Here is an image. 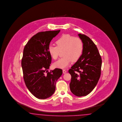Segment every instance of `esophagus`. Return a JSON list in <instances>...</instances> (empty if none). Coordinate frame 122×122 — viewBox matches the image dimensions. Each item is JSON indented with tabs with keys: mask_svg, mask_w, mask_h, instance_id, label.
<instances>
[{
	"mask_svg": "<svg viewBox=\"0 0 122 122\" xmlns=\"http://www.w3.org/2000/svg\"><path fill=\"white\" fill-rule=\"evenodd\" d=\"M63 74H65V73H66V70H65V69H63Z\"/></svg>",
	"mask_w": 122,
	"mask_h": 122,
	"instance_id": "1",
	"label": "esophagus"
}]
</instances>
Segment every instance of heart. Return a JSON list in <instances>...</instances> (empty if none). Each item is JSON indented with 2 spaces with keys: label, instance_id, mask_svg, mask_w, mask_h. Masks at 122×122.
I'll return each mask as SVG.
<instances>
[{
  "label": "heart",
  "instance_id": "b5f03b06",
  "mask_svg": "<svg viewBox=\"0 0 122 122\" xmlns=\"http://www.w3.org/2000/svg\"><path fill=\"white\" fill-rule=\"evenodd\" d=\"M57 46L50 44L48 51L52 58L57 59L59 51H63V57L53 63L55 68H66L72 60L76 61L81 57L83 51V43L78 37H74L69 34H63L56 41Z\"/></svg>",
  "mask_w": 122,
  "mask_h": 122
}]
</instances>
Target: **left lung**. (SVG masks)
<instances>
[{
    "label": "left lung",
    "instance_id": "obj_1",
    "mask_svg": "<svg viewBox=\"0 0 122 122\" xmlns=\"http://www.w3.org/2000/svg\"><path fill=\"white\" fill-rule=\"evenodd\" d=\"M78 36L83 42V51L68 72L71 76V91L76 96L82 97L89 94L97 84L102 61L96 45L91 39L81 33L78 34Z\"/></svg>",
    "mask_w": 122,
    "mask_h": 122
}]
</instances>
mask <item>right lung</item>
<instances>
[{
  "label": "right lung",
  "instance_id": "add662e5",
  "mask_svg": "<svg viewBox=\"0 0 122 122\" xmlns=\"http://www.w3.org/2000/svg\"><path fill=\"white\" fill-rule=\"evenodd\" d=\"M60 31L37 33L31 38L24 49L21 60L24 80L30 92L40 99L47 98L54 94L56 81L63 73L62 70L59 68L48 71L51 62L48 46Z\"/></svg>",
  "mask_w": 122,
  "mask_h": 122
}]
</instances>
